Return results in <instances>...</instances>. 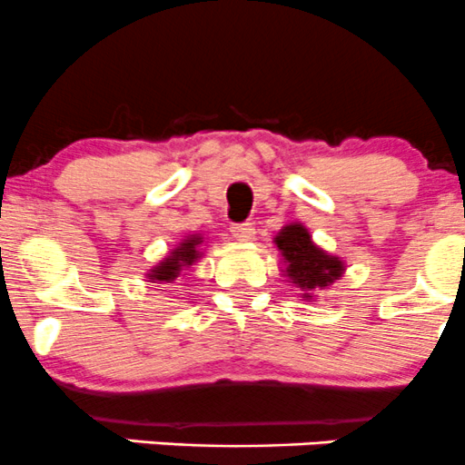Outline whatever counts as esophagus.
<instances>
[{
  "label": "esophagus",
  "mask_w": 465,
  "mask_h": 465,
  "mask_svg": "<svg viewBox=\"0 0 465 465\" xmlns=\"http://www.w3.org/2000/svg\"><path fill=\"white\" fill-rule=\"evenodd\" d=\"M232 233H233V238H236V241L247 242V241H252V238H254L256 229H254V224H252V223L232 224Z\"/></svg>",
  "instance_id": "1"
}]
</instances>
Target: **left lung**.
Instances as JSON below:
<instances>
[{"label":"left lung","instance_id":"obj_1","mask_svg":"<svg viewBox=\"0 0 465 465\" xmlns=\"http://www.w3.org/2000/svg\"><path fill=\"white\" fill-rule=\"evenodd\" d=\"M276 247H279L285 262H288L285 274L303 292L335 283L341 272H344L341 261L320 250L312 242L308 229H303V224H288V227L281 229V233L276 236Z\"/></svg>","mask_w":465,"mask_h":465}]
</instances>
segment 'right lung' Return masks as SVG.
Returning <instances> with one entry per match:
<instances>
[{
  "label": "right lung",
  "mask_w": 465,
  "mask_h": 465,
  "mask_svg": "<svg viewBox=\"0 0 465 465\" xmlns=\"http://www.w3.org/2000/svg\"><path fill=\"white\" fill-rule=\"evenodd\" d=\"M200 242H203L200 241V236L186 238V241L182 242L177 250H173L171 259L159 262V265L150 272V276H153V283H157V281H162V283H171V281H175V276L180 274L182 267L191 265V262H195L200 259L198 250H195Z\"/></svg>",
  "instance_id": "right-lung-1"
}]
</instances>
